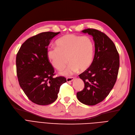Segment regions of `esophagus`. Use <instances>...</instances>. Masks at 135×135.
Here are the masks:
<instances>
[{
    "label": "esophagus",
    "instance_id": "34e87169",
    "mask_svg": "<svg viewBox=\"0 0 135 135\" xmlns=\"http://www.w3.org/2000/svg\"><path fill=\"white\" fill-rule=\"evenodd\" d=\"M66 79H67V82H71L74 80V77H68V78H67Z\"/></svg>",
    "mask_w": 135,
    "mask_h": 135
}]
</instances>
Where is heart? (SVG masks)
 Returning a JSON list of instances; mask_svg holds the SVG:
<instances>
[{"label":"heart","mask_w":135,"mask_h":135,"mask_svg":"<svg viewBox=\"0 0 135 135\" xmlns=\"http://www.w3.org/2000/svg\"><path fill=\"white\" fill-rule=\"evenodd\" d=\"M56 48H49L47 57L52 66L60 72L61 75L69 76L77 72L78 69L85 71L91 65L94 56V44L87 36L67 34L58 39ZM68 61H67V59Z\"/></svg>","instance_id":"b5f03b06"}]
</instances>
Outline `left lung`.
Instances as JSON below:
<instances>
[{
	"label": "left lung",
	"instance_id": "obj_1",
	"mask_svg": "<svg viewBox=\"0 0 135 135\" xmlns=\"http://www.w3.org/2000/svg\"><path fill=\"white\" fill-rule=\"evenodd\" d=\"M93 37L95 53L92 63L79 77L84 83L77 93L81 103L93 106L103 101L115 84L119 67V57L115 45L106 35L94 29L82 31Z\"/></svg>",
	"mask_w": 135,
	"mask_h": 135
}]
</instances>
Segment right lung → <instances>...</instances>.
<instances>
[{
    "label": "right lung",
    "mask_w": 135,
    "mask_h": 135,
    "mask_svg": "<svg viewBox=\"0 0 135 135\" xmlns=\"http://www.w3.org/2000/svg\"><path fill=\"white\" fill-rule=\"evenodd\" d=\"M60 32H47L28 38L20 48L16 57L19 85L32 102L48 105L56 100L66 78H53L54 68L47 57L48 46Z\"/></svg>",
    "instance_id": "obj_1"
}]
</instances>
